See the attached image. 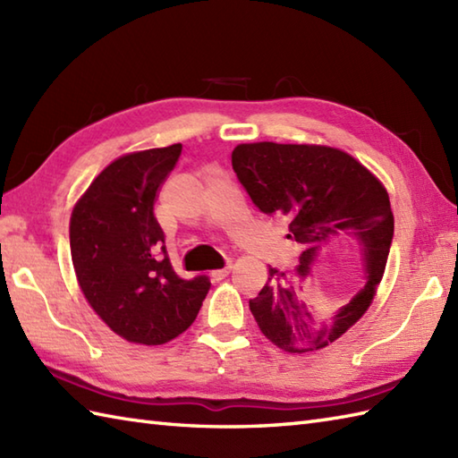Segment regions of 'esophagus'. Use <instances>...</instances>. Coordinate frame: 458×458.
<instances>
[{"mask_svg": "<svg viewBox=\"0 0 458 458\" xmlns=\"http://www.w3.org/2000/svg\"><path fill=\"white\" fill-rule=\"evenodd\" d=\"M230 269H232V261H228V264H226V267H222V269H214V271H210V279H212V281H222L224 277H226V276L230 274Z\"/></svg>", "mask_w": 458, "mask_h": 458, "instance_id": "34e87169", "label": "esophagus"}]
</instances>
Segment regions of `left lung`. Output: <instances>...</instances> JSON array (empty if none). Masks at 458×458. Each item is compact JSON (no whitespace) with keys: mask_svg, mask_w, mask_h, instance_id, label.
Here are the masks:
<instances>
[{"mask_svg":"<svg viewBox=\"0 0 458 458\" xmlns=\"http://www.w3.org/2000/svg\"><path fill=\"white\" fill-rule=\"evenodd\" d=\"M232 167L251 202L287 220V238L301 244L293 274L269 267L267 281L250 299V310L271 344L289 354L320 350L354 327L372 305L394 238L390 194L352 155L315 143H240ZM333 235H354L363 248L369 281L330 316H313L300 299L318 248Z\"/></svg>","mask_w":458,"mask_h":458,"instance_id":"obj_1","label":"left lung"}]
</instances>
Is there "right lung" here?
<instances>
[{
	"label": "right lung",
	"instance_id": "add662e5",
	"mask_svg": "<svg viewBox=\"0 0 458 458\" xmlns=\"http://www.w3.org/2000/svg\"><path fill=\"white\" fill-rule=\"evenodd\" d=\"M182 145L114 159L71 214V256L82 293L115 335L157 346L197 318L210 281L181 279L165 250L153 204Z\"/></svg>",
	"mask_w": 458,
	"mask_h": 458
}]
</instances>
